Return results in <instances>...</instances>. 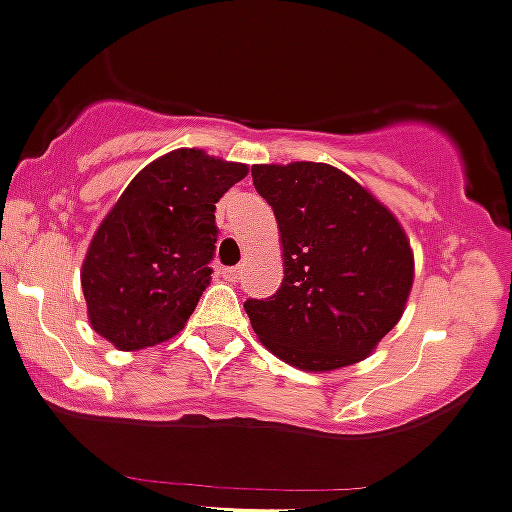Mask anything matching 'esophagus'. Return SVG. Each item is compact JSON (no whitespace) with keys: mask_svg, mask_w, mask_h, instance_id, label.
I'll return each mask as SVG.
<instances>
[{"mask_svg":"<svg viewBox=\"0 0 512 512\" xmlns=\"http://www.w3.org/2000/svg\"><path fill=\"white\" fill-rule=\"evenodd\" d=\"M221 273H224V278H229V281H239L241 278L239 266H226V268H221Z\"/></svg>","mask_w":512,"mask_h":512,"instance_id":"34e87169","label":"esophagus"}]
</instances>
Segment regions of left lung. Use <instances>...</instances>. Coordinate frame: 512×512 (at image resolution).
<instances>
[{
    "instance_id": "obj_1",
    "label": "left lung",
    "mask_w": 512,
    "mask_h": 512,
    "mask_svg": "<svg viewBox=\"0 0 512 512\" xmlns=\"http://www.w3.org/2000/svg\"><path fill=\"white\" fill-rule=\"evenodd\" d=\"M278 221L283 281L244 303L258 341L303 371L363 361L401 318L413 254L396 216L328 164L251 166Z\"/></svg>"
}]
</instances>
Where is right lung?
I'll return each instance as SVG.
<instances>
[{
  "mask_svg": "<svg viewBox=\"0 0 512 512\" xmlns=\"http://www.w3.org/2000/svg\"><path fill=\"white\" fill-rule=\"evenodd\" d=\"M244 164L179 149L131 179L101 221L82 266L89 321L119 351L169 341L211 281L216 201Z\"/></svg>",
  "mask_w": 512,
  "mask_h": 512,
  "instance_id": "obj_1",
  "label": "right lung"
}]
</instances>
